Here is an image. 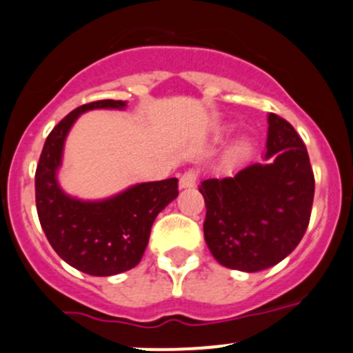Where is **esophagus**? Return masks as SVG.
Returning a JSON list of instances; mask_svg holds the SVG:
<instances>
[{
  "label": "esophagus",
  "mask_w": 353,
  "mask_h": 353,
  "mask_svg": "<svg viewBox=\"0 0 353 353\" xmlns=\"http://www.w3.org/2000/svg\"><path fill=\"white\" fill-rule=\"evenodd\" d=\"M197 183V171L189 170L180 176V189H192Z\"/></svg>",
  "instance_id": "34e87169"
}]
</instances>
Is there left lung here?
Returning a JSON list of instances; mask_svg holds the SVG:
<instances>
[{
    "instance_id": "1",
    "label": "left lung",
    "mask_w": 353,
    "mask_h": 353,
    "mask_svg": "<svg viewBox=\"0 0 353 353\" xmlns=\"http://www.w3.org/2000/svg\"><path fill=\"white\" fill-rule=\"evenodd\" d=\"M314 189L303 140L286 119L270 112L263 163L208 179L199 187L206 203L204 241L214 260L241 272L283 261L307 230Z\"/></svg>"
}]
</instances>
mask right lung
I'll list each match as a JSON object with an SVG mask.
<instances>
[{"label": "right lung", "instance_id": "obj_1", "mask_svg": "<svg viewBox=\"0 0 353 353\" xmlns=\"http://www.w3.org/2000/svg\"><path fill=\"white\" fill-rule=\"evenodd\" d=\"M123 100H99L67 114L46 139L36 168L39 223L55 253L85 274L107 277L140 263L157 214L179 196V180L145 182L116 196L85 201L65 194L59 174L72 124L93 109H124Z\"/></svg>", "mask_w": 353, "mask_h": 353}]
</instances>
